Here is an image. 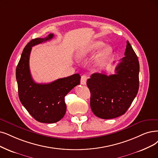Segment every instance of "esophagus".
Segmentation results:
<instances>
[{
	"mask_svg": "<svg viewBox=\"0 0 158 158\" xmlns=\"http://www.w3.org/2000/svg\"><path fill=\"white\" fill-rule=\"evenodd\" d=\"M87 76H85V75L81 76V80H80V82H81V84H83V85H85V84H86V81H87Z\"/></svg>",
	"mask_w": 158,
	"mask_h": 158,
	"instance_id": "1",
	"label": "esophagus"
}]
</instances>
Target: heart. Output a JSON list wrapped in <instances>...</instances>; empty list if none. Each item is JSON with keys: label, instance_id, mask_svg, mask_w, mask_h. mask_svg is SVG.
I'll list each match as a JSON object with an SVG mask.
<instances>
[{"label": "heart", "instance_id": "b5f03b06", "mask_svg": "<svg viewBox=\"0 0 158 158\" xmlns=\"http://www.w3.org/2000/svg\"><path fill=\"white\" fill-rule=\"evenodd\" d=\"M104 45V43L101 41H97L91 43L88 45L80 49L77 54V57L78 60H82L87 57L89 54L95 52L96 50H98L100 48L103 47ZM112 47L110 45L105 47L97 55L95 60H94V64L97 66L104 65L106 62V61L108 60V58L112 55Z\"/></svg>", "mask_w": 158, "mask_h": 158}]
</instances>
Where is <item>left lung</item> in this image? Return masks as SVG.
Here are the masks:
<instances>
[{"label":"left lung","instance_id":"8db88e82","mask_svg":"<svg viewBox=\"0 0 158 158\" xmlns=\"http://www.w3.org/2000/svg\"><path fill=\"white\" fill-rule=\"evenodd\" d=\"M124 55L115 68V74L94 73L87 80L91 92V108L99 118L110 119L121 116L137 95L139 63L128 41Z\"/></svg>","mask_w":158,"mask_h":158}]
</instances>
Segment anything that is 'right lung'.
I'll use <instances>...</instances> for the list:
<instances>
[{
    "label": "right lung",
    "mask_w": 158,
    "mask_h": 158,
    "mask_svg": "<svg viewBox=\"0 0 158 158\" xmlns=\"http://www.w3.org/2000/svg\"><path fill=\"white\" fill-rule=\"evenodd\" d=\"M50 34L45 38L31 40L24 47L16 68V80L21 102L36 121L54 123L64 117L66 112L65 97L80 84L81 77L74 74L48 84H37L31 78L29 58L31 47L53 38Z\"/></svg>",
    "instance_id": "add662e5"
}]
</instances>
